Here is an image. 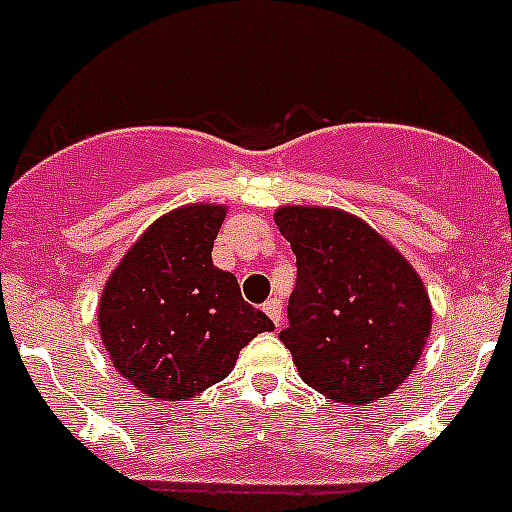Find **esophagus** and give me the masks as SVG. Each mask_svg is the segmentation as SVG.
I'll return each instance as SVG.
<instances>
[{
	"label": "esophagus",
	"mask_w": 512,
	"mask_h": 512,
	"mask_svg": "<svg viewBox=\"0 0 512 512\" xmlns=\"http://www.w3.org/2000/svg\"><path fill=\"white\" fill-rule=\"evenodd\" d=\"M264 312L269 314V320L274 322L276 327H279L281 320H284V309H281L279 299H269V302H264Z\"/></svg>",
	"instance_id": "esophagus-1"
}]
</instances>
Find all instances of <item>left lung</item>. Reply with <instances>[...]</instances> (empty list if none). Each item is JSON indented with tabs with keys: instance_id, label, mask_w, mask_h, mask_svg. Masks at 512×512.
Masks as SVG:
<instances>
[{
	"instance_id": "obj_1",
	"label": "left lung",
	"mask_w": 512,
	"mask_h": 512,
	"mask_svg": "<svg viewBox=\"0 0 512 512\" xmlns=\"http://www.w3.org/2000/svg\"><path fill=\"white\" fill-rule=\"evenodd\" d=\"M274 220L297 256L279 340L302 381L337 403L381 401L409 378L431 332L424 281L345 210L284 205Z\"/></svg>"
}]
</instances>
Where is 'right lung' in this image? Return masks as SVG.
<instances>
[{
  "instance_id": "obj_1",
  "label": "right lung",
  "mask_w": 512,
  "mask_h": 512,
  "mask_svg": "<svg viewBox=\"0 0 512 512\" xmlns=\"http://www.w3.org/2000/svg\"><path fill=\"white\" fill-rule=\"evenodd\" d=\"M225 205L162 215L111 271L98 330L111 363L137 391L180 401L223 381L259 332L274 330L243 302L231 271L213 266Z\"/></svg>"
}]
</instances>
